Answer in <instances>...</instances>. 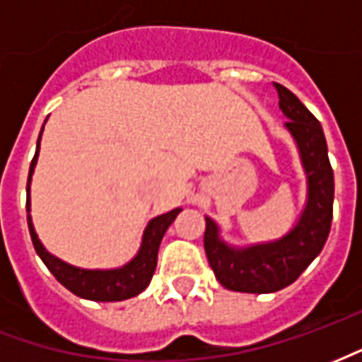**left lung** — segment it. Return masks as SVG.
<instances>
[{
    "label": "left lung",
    "instance_id": "1",
    "mask_svg": "<svg viewBox=\"0 0 362 362\" xmlns=\"http://www.w3.org/2000/svg\"><path fill=\"white\" fill-rule=\"evenodd\" d=\"M285 129L293 137L306 174V204L293 228L269 243L235 246L221 227L205 217L204 246L221 285L238 293H275L298 279L318 256L329 235L334 213V170L327 158L324 129L312 112L287 87L275 83Z\"/></svg>",
    "mask_w": 362,
    "mask_h": 362
}]
</instances>
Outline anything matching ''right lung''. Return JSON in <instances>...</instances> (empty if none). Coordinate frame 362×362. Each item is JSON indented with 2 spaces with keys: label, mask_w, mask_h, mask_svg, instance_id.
Here are the masks:
<instances>
[{
  "label": "right lung",
  "mask_w": 362,
  "mask_h": 362,
  "mask_svg": "<svg viewBox=\"0 0 362 362\" xmlns=\"http://www.w3.org/2000/svg\"><path fill=\"white\" fill-rule=\"evenodd\" d=\"M42 132H40L38 141H36V153L33 163H30V168H28L27 182V221L36 254L40 256V259L50 269L52 275L64 287L69 288L74 295L81 296V298L95 300V303H116V300H126V298L137 296L149 287L151 277H153L155 267H157V254L160 240L165 236L166 228L170 227L174 219L178 217L182 207H176V209L165 213V215H158V217L147 223V227L143 230L139 250L124 266L110 267V269H85V267L67 264V262L59 259L58 256H54V254H50L44 248V244L40 243V238L36 235L33 217H30V182H33L35 166L38 163Z\"/></svg>",
  "instance_id": "obj_1"
}]
</instances>
